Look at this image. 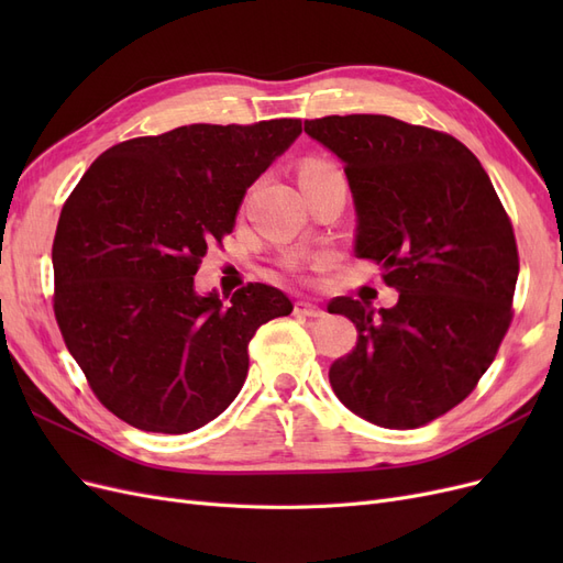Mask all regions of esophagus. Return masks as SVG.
Listing matches in <instances>:
<instances>
[{
    "label": "esophagus",
    "instance_id": "esophagus-1",
    "mask_svg": "<svg viewBox=\"0 0 563 563\" xmlns=\"http://www.w3.org/2000/svg\"><path fill=\"white\" fill-rule=\"evenodd\" d=\"M294 312H296L298 317H310V319L323 317V310L319 308V305H314V302H310V300H298Z\"/></svg>",
    "mask_w": 563,
    "mask_h": 563
}]
</instances>
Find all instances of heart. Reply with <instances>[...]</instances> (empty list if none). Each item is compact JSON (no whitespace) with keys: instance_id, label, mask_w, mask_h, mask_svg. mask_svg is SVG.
Masks as SVG:
<instances>
[{"instance_id":"1","label":"heart","mask_w":563,"mask_h":563,"mask_svg":"<svg viewBox=\"0 0 563 563\" xmlns=\"http://www.w3.org/2000/svg\"><path fill=\"white\" fill-rule=\"evenodd\" d=\"M323 168H333V166H329V164H323V162H310L308 166L302 168V174H312V172H323Z\"/></svg>"}]
</instances>
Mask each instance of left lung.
<instances>
[{
    "mask_svg": "<svg viewBox=\"0 0 563 563\" xmlns=\"http://www.w3.org/2000/svg\"><path fill=\"white\" fill-rule=\"evenodd\" d=\"M305 133L345 164L354 255L383 265L395 308L329 302L356 347L329 380L352 413L411 430L463 401L512 319L519 255L484 166L453 135L385 114L321 117Z\"/></svg>",
    "mask_w": 563,
    "mask_h": 563,
    "instance_id": "obj_1",
    "label": "left lung"
}]
</instances>
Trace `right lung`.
<instances>
[{
    "mask_svg": "<svg viewBox=\"0 0 563 563\" xmlns=\"http://www.w3.org/2000/svg\"><path fill=\"white\" fill-rule=\"evenodd\" d=\"M300 131V119H269L133 139L106 150L65 201L51 251L54 310L117 418L162 434L203 428L240 395L255 331L291 314L275 286L199 296L195 275Z\"/></svg>",
    "mask_w": 563,
    "mask_h": 563,
    "instance_id": "add662e5",
    "label": "right lung"
}]
</instances>
